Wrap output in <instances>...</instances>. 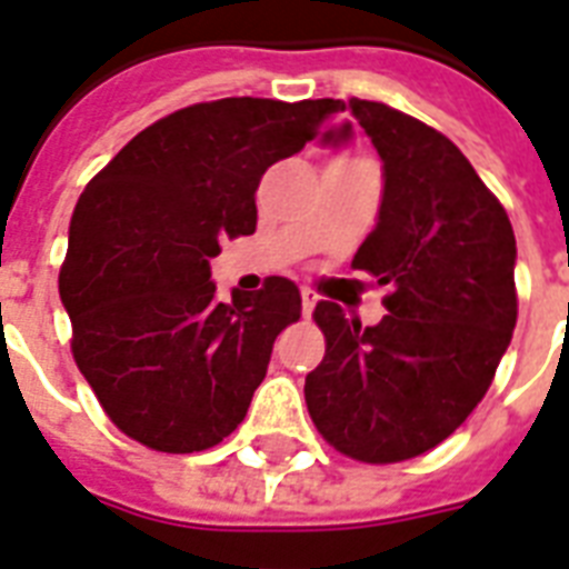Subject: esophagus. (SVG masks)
<instances>
[{
    "label": "esophagus",
    "mask_w": 569,
    "mask_h": 569,
    "mask_svg": "<svg viewBox=\"0 0 569 569\" xmlns=\"http://www.w3.org/2000/svg\"><path fill=\"white\" fill-rule=\"evenodd\" d=\"M316 301H319V295H316L313 289H307V286H303V289H301V307H303V316H310V313H313Z\"/></svg>",
    "instance_id": "esophagus-1"
}]
</instances>
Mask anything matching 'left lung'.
Returning a JSON list of instances; mask_svg holds the SVG:
<instances>
[{
    "label": "left lung",
    "mask_w": 569,
    "mask_h": 569,
    "mask_svg": "<svg viewBox=\"0 0 569 569\" xmlns=\"http://www.w3.org/2000/svg\"><path fill=\"white\" fill-rule=\"evenodd\" d=\"M349 110L385 176L352 266L390 286L388 316L361 328L340 303H316L325 358L303 397L328 445L385 466L441 445L483 400L516 328V238L445 133L388 103L352 98Z\"/></svg>",
    "instance_id": "obj_1"
}]
</instances>
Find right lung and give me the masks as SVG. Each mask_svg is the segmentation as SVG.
<instances>
[{"instance_id": "add662e5", "label": "right lung", "mask_w": 569, "mask_h": 569, "mask_svg": "<svg viewBox=\"0 0 569 569\" xmlns=\"http://www.w3.org/2000/svg\"><path fill=\"white\" fill-rule=\"evenodd\" d=\"M342 101L223 98L140 130L73 208L59 295L73 361L116 427L151 450L214 448L244 420L301 292L268 277L217 301L211 259L256 232V188ZM346 133V130H342Z\"/></svg>"}]
</instances>
